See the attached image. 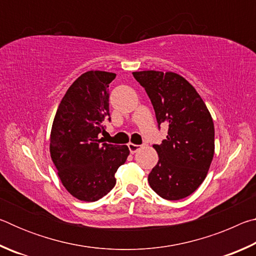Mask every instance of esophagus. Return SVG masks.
Listing matches in <instances>:
<instances>
[{
    "label": "esophagus",
    "instance_id": "obj_1",
    "mask_svg": "<svg viewBox=\"0 0 256 256\" xmlns=\"http://www.w3.org/2000/svg\"><path fill=\"white\" fill-rule=\"evenodd\" d=\"M128 149H130V152L131 154H136V151L141 148V146L138 144H128Z\"/></svg>",
    "mask_w": 256,
    "mask_h": 256
}]
</instances>
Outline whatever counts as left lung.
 <instances>
[{
  "label": "left lung",
  "mask_w": 256,
  "mask_h": 256,
  "mask_svg": "<svg viewBox=\"0 0 256 256\" xmlns=\"http://www.w3.org/2000/svg\"><path fill=\"white\" fill-rule=\"evenodd\" d=\"M148 94L158 128L168 125L166 140L154 144L159 160L148 176L156 193L180 200L202 184L214 154V126L194 86L172 72H133Z\"/></svg>",
  "instance_id": "1"
}]
</instances>
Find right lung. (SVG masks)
<instances>
[{"mask_svg":"<svg viewBox=\"0 0 256 256\" xmlns=\"http://www.w3.org/2000/svg\"><path fill=\"white\" fill-rule=\"evenodd\" d=\"M115 73L88 71L73 82L56 112L50 157L68 193L81 201L102 198L116 184L115 172L126 162V146L106 144L99 136L110 122V86Z\"/></svg>","mask_w":256,"mask_h":256,"instance_id":"add662e5","label":"right lung"}]
</instances>
